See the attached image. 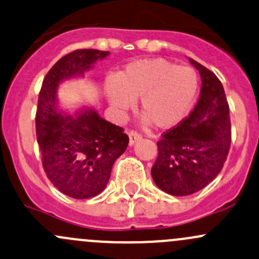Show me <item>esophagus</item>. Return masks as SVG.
I'll return each instance as SVG.
<instances>
[{
    "label": "esophagus",
    "mask_w": 259,
    "mask_h": 259,
    "mask_svg": "<svg viewBox=\"0 0 259 259\" xmlns=\"http://www.w3.org/2000/svg\"><path fill=\"white\" fill-rule=\"evenodd\" d=\"M139 140H141V135L138 134L135 132H130L129 133V145L133 146L135 145V143H138Z\"/></svg>",
    "instance_id": "obj_1"
}]
</instances>
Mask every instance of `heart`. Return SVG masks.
Segmentation results:
<instances>
[{
	"label": "heart",
	"instance_id": "obj_1",
	"mask_svg": "<svg viewBox=\"0 0 259 259\" xmlns=\"http://www.w3.org/2000/svg\"><path fill=\"white\" fill-rule=\"evenodd\" d=\"M200 79L192 67H179L162 58L141 59L125 65L115 79L104 84V94L114 111L122 114L139 99L140 121L171 129L194 108Z\"/></svg>",
	"mask_w": 259,
	"mask_h": 259
}]
</instances>
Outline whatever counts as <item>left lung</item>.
I'll return each mask as SVG.
<instances>
[{
	"label": "left lung",
	"mask_w": 259,
	"mask_h": 259,
	"mask_svg": "<svg viewBox=\"0 0 259 259\" xmlns=\"http://www.w3.org/2000/svg\"><path fill=\"white\" fill-rule=\"evenodd\" d=\"M201 75L200 98L190 115L157 143L151 176L160 190L187 196L207 186L227 159L231 145L230 108L219 78L189 58Z\"/></svg>",
	"instance_id": "left-lung-1"
}]
</instances>
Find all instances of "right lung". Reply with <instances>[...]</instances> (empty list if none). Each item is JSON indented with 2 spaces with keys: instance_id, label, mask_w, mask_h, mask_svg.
Here are the masks:
<instances>
[{
  "instance_id": "add662e5",
  "label": "right lung",
  "mask_w": 259,
  "mask_h": 259,
  "mask_svg": "<svg viewBox=\"0 0 259 259\" xmlns=\"http://www.w3.org/2000/svg\"><path fill=\"white\" fill-rule=\"evenodd\" d=\"M108 56L104 51L78 50L62 57L46 75L38 98L36 132L43 167L54 187L77 200L104 191L129 138L88 105L70 114L59 103L58 91L65 81L84 78Z\"/></svg>"
}]
</instances>
